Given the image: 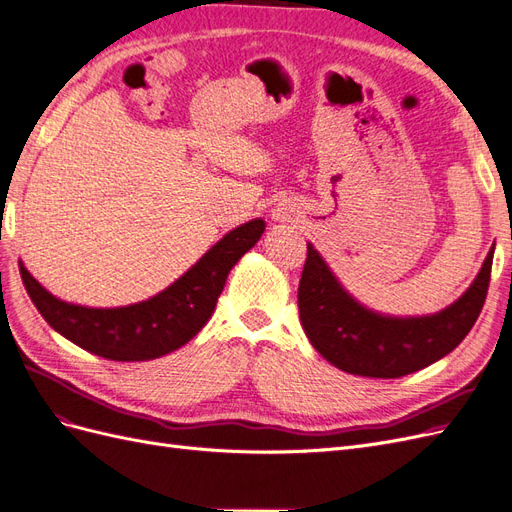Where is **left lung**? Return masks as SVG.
I'll list each match as a JSON object with an SVG mask.
<instances>
[{
	"mask_svg": "<svg viewBox=\"0 0 512 512\" xmlns=\"http://www.w3.org/2000/svg\"><path fill=\"white\" fill-rule=\"evenodd\" d=\"M491 247L470 288L438 314L386 316L356 301L312 243L299 282V318L312 346L337 369L365 378H401L453 352L483 309Z\"/></svg>",
	"mask_w": 512,
	"mask_h": 512,
	"instance_id": "1",
	"label": "left lung"
}]
</instances>
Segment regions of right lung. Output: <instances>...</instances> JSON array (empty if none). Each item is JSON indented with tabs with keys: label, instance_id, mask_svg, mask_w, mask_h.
<instances>
[{
	"label": "right lung",
	"instance_id": "add662e5",
	"mask_svg": "<svg viewBox=\"0 0 512 512\" xmlns=\"http://www.w3.org/2000/svg\"><path fill=\"white\" fill-rule=\"evenodd\" d=\"M262 232V218L232 228L156 297L123 307H85L61 301L25 269L23 260H19V269L29 299L59 335L108 361H151L185 346L205 327L230 269L252 250Z\"/></svg>",
	"mask_w": 512,
	"mask_h": 512
}]
</instances>
